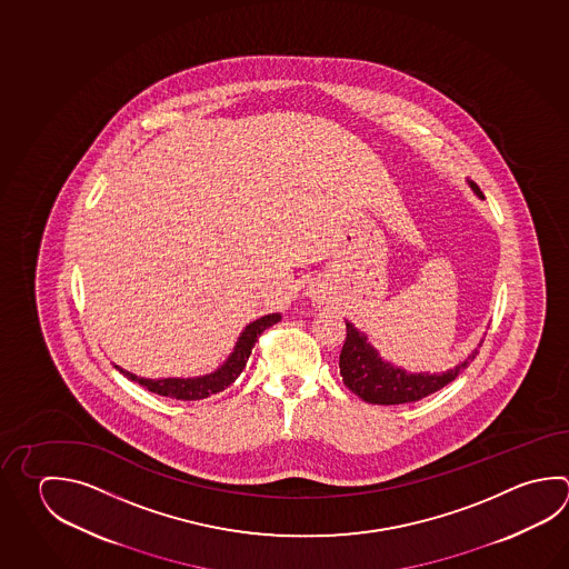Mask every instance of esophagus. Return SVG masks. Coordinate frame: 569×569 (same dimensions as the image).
I'll list each match as a JSON object with an SVG mask.
<instances>
[{
    "mask_svg": "<svg viewBox=\"0 0 569 569\" xmlns=\"http://www.w3.org/2000/svg\"><path fill=\"white\" fill-rule=\"evenodd\" d=\"M312 297H315V300H322L321 295H312Z\"/></svg>",
    "mask_w": 569,
    "mask_h": 569,
    "instance_id": "esophagus-1",
    "label": "esophagus"
}]
</instances>
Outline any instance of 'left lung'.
Instances as JSON below:
<instances>
[{
    "label": "left lung",
    "instance_id": "obj_1",
    "mask_svg": "<svg viewBox=\"0 0 569 569\" xmlns=\"http://www.w3.org/2000/svg\"><path fill=\"white\" fill-rule=\"evenodd\" d=\"M477 197L483 198L476 182H471ZM477 351L467 361L457 365L451 371L441 375H409L403 369H397L391 362L382 361L377 351L367 342L365 332H359L351 322H347V339L342 345L339 367L345 385L352 393L359 395L362 401L375 405L415 403L427 395L443 389L445 385L455 381L459 372L467 369L469 361L476 359Z\"/></svg>",
    "mask_w": 569,
    "mask_h": 569
}]
</instances>
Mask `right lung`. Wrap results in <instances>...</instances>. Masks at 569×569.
<instances>
[{"label":"right lung","instance_id":"1","mask_svg":"<svg viewBox=\"0 0 569 569\" xmlns=\"http://www.w3.org/2000/svg\"><path fill=\"white\" fill-rule=\"evenodd\" d=\"M279 321L280 315L274 312V315L260 317L259 321L250 322L240 335L234 352L228 357V361L218 371L204 375V377H197V379H158V381H154V379H140V377H136L132 372L124 371L120 367H116V369L128 377L130 381L138 382V385L146 387L148 391L162 395V397H170V399H178V401L207 399L210 395L224 391L228 385L237 381L238 375L244 371V367H247L248 357L252 352L254 342L259 341L262 332Z\"/></svg>","mask_w":569,"mask_h":569}]
</instances>
